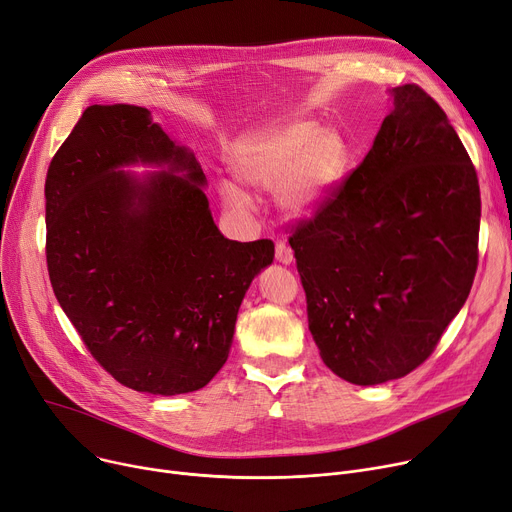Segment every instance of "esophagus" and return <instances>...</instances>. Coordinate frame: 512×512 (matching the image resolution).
Here are the masks:
<instances>
[{"label": "esophagus", "mask_w": 512, "mask_h": 512, "mask_svg": "<svg viewBox=\"0 0 512 512\" xmlns=\"http://www.w3.org/2000/svg\"><path fill=\"white\" fill-rule=\"evenodd\" d=\"M276 259L280 261V263H284V265H290L292 261H294V253H292V249L286 245V242H276Z\"/></svg>", "instance_id": "1"}]
</instances>
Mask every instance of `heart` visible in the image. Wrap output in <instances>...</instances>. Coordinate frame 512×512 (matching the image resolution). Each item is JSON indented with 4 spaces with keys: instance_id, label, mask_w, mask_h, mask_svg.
Masks as SVG:
<instances>
[{
    "instance_id": "b5f03b06",
    "label": "heart",
    "mask_w": 512,
    "mask_h": 512,
    "mask_svg": "<svg viewBox=\"0 0 512 512\" xmlns=\"http://www.w3.org/2000/svg\"><path fill=\"white\" fill-rule=\"evenodd\" d=\"M351 141L336 126L319 128L317 122H292L272 134L242 145L232 159L234 174L249 186L274 188L280 205L303 215L324 201L351 164ZM224 205L247 215L251 199L232 182L220 184Z\"/></svg>"
}]
</instances>
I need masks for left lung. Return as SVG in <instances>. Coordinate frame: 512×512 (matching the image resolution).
Listing matches in <instances>:
<instances>
[{
	"mask_svg": "<svg viewBox=\"0 0 512 512\" xmlns=\"http://www.w3.org/2000/svg\"><path fill=\"white\" fill-rule=\"evenodd\" d=\"M392 95L365 159L288 236L319 355L357 386L427 361L479 261L481 199L467 149L419 85Z\"/></svg>",
	"mask_w": 512,
	"mask_h": 512,
	"instance_id": "obj_1",
	"label": "left lung"
}]
</instances>
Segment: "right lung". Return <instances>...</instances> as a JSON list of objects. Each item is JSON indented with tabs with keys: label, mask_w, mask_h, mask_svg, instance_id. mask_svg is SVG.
Returning a JSON list of instances; mask_svg holds the SVG:
<instances>
[{
	"label": "right lung",
	"mask_w": 512,
	"mask_h": 512,
	"mask_svg": "<svg viewBox=\"0 0 512 512\" xmlns=\"http://www.w3.org/2000/svg\"><path fill=\"white\" fill-rule=\"evenodd\" d=\"M168 163L139 183L115 168ZM184 169L187 178L175 172ZM193 153L137 105H91L45 180L51 288L93 359L137 392L176 396L228 359L251 280L274 242H236L213 224Z\"/></svg>",
	"instance_id": "right-lung-1"
}]
</instances>
